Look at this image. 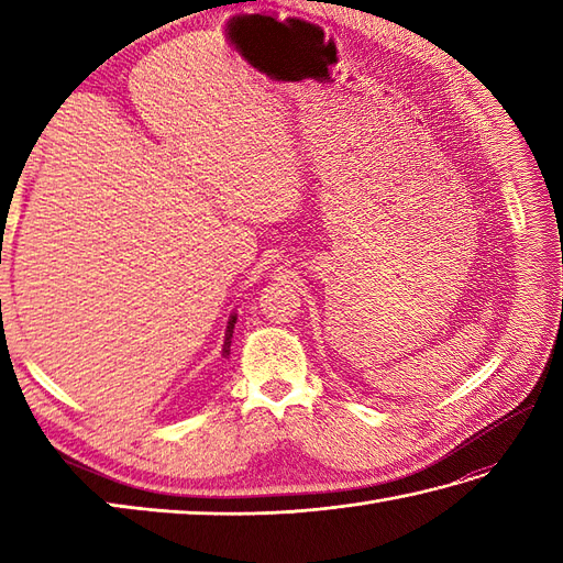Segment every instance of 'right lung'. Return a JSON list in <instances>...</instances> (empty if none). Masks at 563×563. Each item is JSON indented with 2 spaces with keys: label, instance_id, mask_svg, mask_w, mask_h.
<instances>
[{
  "label": "right lung",
  "instance_id": "right-lung-1",
  "mask_svg": "<svg viewBox=\"0 0 563 563\" xmlns=\"http://www.w3.org/2000/svg\"><path fill=\"white\" fill-rule=\"evenodd\" d=\"M234 324H236V314L230 317L227 321V331H224V345H222V357L230 355V345H232V333H234Z\"/></svg>",
  "mask_w": 563,
  "mask_h": 563
}]
</instances>
